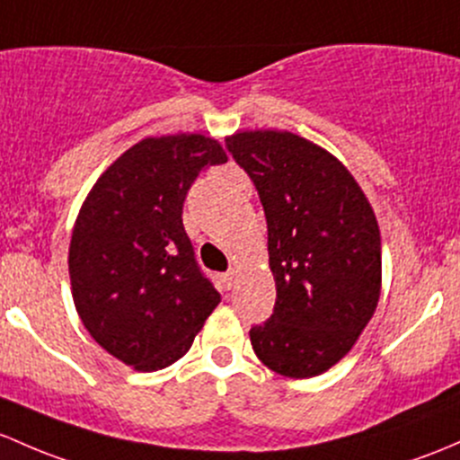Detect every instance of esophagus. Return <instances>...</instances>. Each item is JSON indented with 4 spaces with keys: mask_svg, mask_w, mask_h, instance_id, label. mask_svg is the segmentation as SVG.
Masks as SVG:
<instances>
[{
    "mask_svg": "<svg viewBox=\"0 0 460 460\" xmlns=\"http://www.w3.org/2000/svg\"><path fill=\"white\" fill-rule=\"evenodd\" d=\"M235 269H231V270H226V273H222L220 275V279H222V284H225V288L226 291H229V288H234V284H235Z\"/></svg>",
    "mask_w": 460,
    "mask_h": 460,
    "instance_id": "obj_1",
    "label": "esophagus"
}]
</instances>
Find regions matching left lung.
<instances>
[{
	"label": "left lung",
	"mask_w": 460,
	"mask_h": 460,
	"mask_svg": "<svg viewBox=\"0 0 460 460\" xmlns=\"http://www.w3.org/2000/svg\"><path fill=\"white\" fill-rule=\"evenodd\" d=\"M225 141L262 200L278 291L273 315L251 328V346L278 375H322L352 350L376 311L379 222L344 163L308 138L246 129Z\"/></svg>",
	"instance_id": "8db88e82"
}]
</instances>
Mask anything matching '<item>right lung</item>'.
Here are the masks:
<instances>
[{
	"mask_svg": "<svg viewBox=\"0 0 460 460\" xmlns=\"http://www.w3.org/2000/svg\"><path fill=\"white\" fill-rule=\"evenodd\" d=\"M226 163L211 137H147L105 169L72 229V299L92 340L141 372L181 359L220 304L182 226L198 173Z\"/></svg>",
	"mask_w": 460,
	"mask_h": 460,
	"instance_id": "add662e5",
	"label": "right lung"
}]
</instances>
